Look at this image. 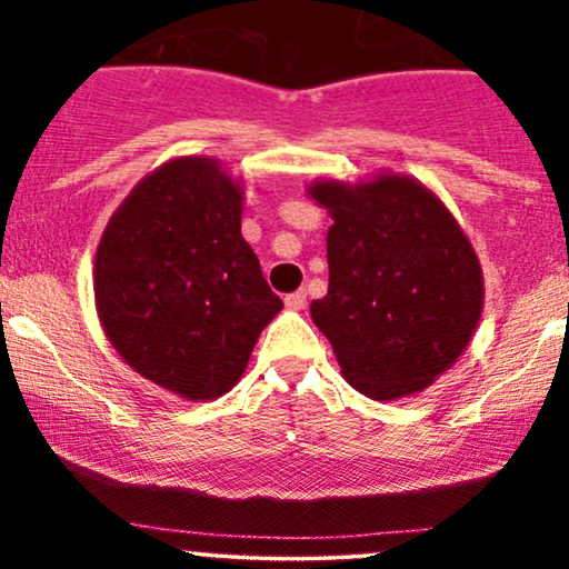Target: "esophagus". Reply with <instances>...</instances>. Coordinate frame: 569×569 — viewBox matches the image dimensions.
Here are the masks:
<instances>
[{"instance_id":"34e87169","label":"esophagus","mask_w":569,"mask_h":569,"mask_svg":"<svg viewBox=\"0 0 569 569\" xmlns=\"http://www.w3.org/2000/svg\"><path fill=\"white\" fill-rule=\"evenodd\" d=\"M305 302H307L305 291H293V293H289V297H286V307H289V310H302Z\"/></svg>"}]
</instances>
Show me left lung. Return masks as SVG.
Masks as SVG:
<instances>
[{
	"label": "left lung",
	"mask_w": 569,
	"mask_h": 569,
	"mask_svg": "<svg viewBox=\"0 0 569 569\" xmlns=\"http://www.w3.org/2000/svg\"><path fill=\"white\" fill-rule=\"evenodd\" d=\"M307 194L329 211V291L310 316L342 377L375 401L430 388L471 342L485 276L471 240L436 192L403 173Z\"/></svg>",
	"instance_id": "left-lung-1"
}]
</instances>
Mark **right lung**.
I'll list each match as a JSON object with an SVG mask.
<instances>
[{
    "label": "right lung",
    "instance_id": "obj_1",
    "mask_svg": "<svg viewBox=\"0 0 569 569\" xmlns=\"http://www.w3.org/2000/svg\"><path fill=\"white\" fill-rule=\"evenodd\" d=\"M243 184L173 158L130 189L96 251L98 321L130 369L187 401L230 393L283 302L240 234Z\"/></svg>",
    "mask_w": 569,
    "mask_h": 569
}]
</instances>
